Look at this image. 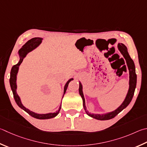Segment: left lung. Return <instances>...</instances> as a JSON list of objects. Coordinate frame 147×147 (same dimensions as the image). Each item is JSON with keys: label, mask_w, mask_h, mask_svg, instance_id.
I'll return each mask as SVG.
<instances>
[{"label": "left lung", "mask_w": 147, "mask_h": 147, "mask_svg": "<svg viewBox=\"0 0 147 147\" xmlns=\"http://www.w3.org/2000/svg\"><path fill=\"white\" fill-rule=\"evenodd\" d=\"M118 49L121 53L123 57L126 60V63L129 69V90H128L127 94L126 95L124 101L123 103L120 105L116 110H114L112 112H109V113H107L105 114H92L89 113V111L87 110V107L85 106V100L84 95V92H83V87L82 84L80 82H79V93L80 95L81 96L83 100V105H84V110L85 113L88 116H89L91 118L94 119H96L98 120H108L111 119L115 117L116 115L121 112L124 109H125L129 105V103L131 101L133 96L134 94L135 89L136 87V83H137V75L136 74V69H135V65L131 58H130V55L128 53L127 47L125 46L123 44L119 43L118 44Z\"/></svg>", "instance_id": "8db88e82"}]
</instances>
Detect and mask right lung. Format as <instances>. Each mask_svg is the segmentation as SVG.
Here are the masks:
<instances>
[{
  "label": "right lung",
  "mask_w": 147,
  "mask_h": 147,
  "mask_svg": "<svg viewBox=\"0 0 147 147\" xmlns=\"http://www.w3.org/2000/svg\"><path fill=\"white\" fill-rule=\"evenodd\" d=\"M42 40H43V38H40V37H35V38H31V40H28L27 42H26V43L23 46H22V47H21L19 50H18V56H19L20 60L17 64H16L12 67L11 70V73H10L9 84H10L11 89L12 90L13 96H14V99L19 107L23 109L24 111H26V113L29 114V115L31 116L32 117H33L34 118L39 119H51V118H55V117L57 116L58 114V113H59V112L61 109V105L60 106L59 109H58L55 113H49L47 114H38V113H34V112L31 111L29 110V109L25 107L23 105V104L22 103L20 98L19 97V96L18 95L17 92V74H18V70H19V67L21 64V63L22 62L24 58L27 56V55L29 53H30L31 51H32L35 49L36 47H38L40 45V44L42 42ZM71 80H73V78L69 79L65 84L64 88H63V94L62 98L65 94L67 89L69 82H70Z\"/></svg>",
  "instance_id": "right-lung-1"
}]
</instances>
